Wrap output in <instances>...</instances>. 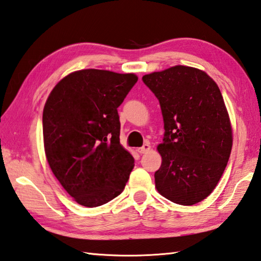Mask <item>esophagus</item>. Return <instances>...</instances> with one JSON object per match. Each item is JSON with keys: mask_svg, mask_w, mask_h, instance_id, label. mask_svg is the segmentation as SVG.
I'll use <instances>...</instances> for the list:
<instances>
[{"mask_svg": "<svg viewBox=\"0 0 261 261\" xmlns=\"http://www.w3.org/2000/svg\"><path fill=\"white\" fill-rule=\"evenodd\" d=\"M150 150V145L149 144H145L142 147L138 148V152L139 154H146V152H148Z\"/></svg>", "mask_w": 261, "mask_h": 261, "instance_id": "1", "label": "esophagus"}]
</instances>
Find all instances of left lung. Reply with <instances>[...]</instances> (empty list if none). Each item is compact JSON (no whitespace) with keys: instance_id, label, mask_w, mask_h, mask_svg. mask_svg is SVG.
Masks as SVG:
<instances>
[{"instance_id":"1","label":"left lung","mask_w":261,"mask_h":261,"mask_svg":"<svg viewBox=\"0 0 261 261\" xmlns=\"http://www.w3.org/2000/svg\"><path fill=\"white\" fill-rule=\"evenodd\" d=\"M160 100L164 138L157 191L191 206L213 192L232 150V126L217 84L203 71L175 65L142 76Z\"/></svg>"}]
</instances>
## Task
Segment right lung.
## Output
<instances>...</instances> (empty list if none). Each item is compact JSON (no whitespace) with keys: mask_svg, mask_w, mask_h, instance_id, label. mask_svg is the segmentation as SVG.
<instances>
[{"mask_svg":"<svg viewBox=\"0 0 261 261\" xmlns=\"http://www.w3.org/2000/svg\"><path fill=\"white\" fill-rule=\"evenodd\" d=\"M137 81L134 73L80 70L64 76L46 100V158L61 186L81 206L111 201L129 180L135 160L120 144L117 107Z\"/></svg>","mask_w":261,"mask_h":261,"instance_id":"1","label":"right lung"}]
</instances>
